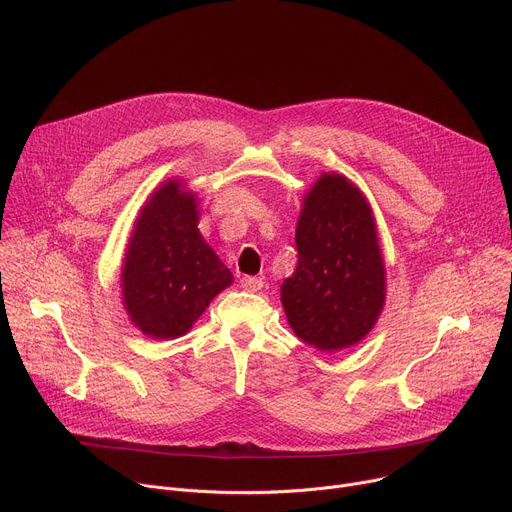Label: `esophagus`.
Instances as JSON below:
<instances>
[{"mask_svg": "<svg viewBox=\"0 0 512 512\" xmlns=\"http://www.w3.org/2000/svg\"><path fill=\"white\" fill-rule=\"evenodd\" d=\"M241 287L243 289H247V291H259L261 287H263V279L261 277H251V275H245V277H241Z\"/></svg>", "mask_w": 512, "mask_h": 512, "instance_id": "1", "label": "esophagus"}]
</instances>
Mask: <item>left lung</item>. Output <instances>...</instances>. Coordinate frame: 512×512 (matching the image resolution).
I'll return each instance as SVG.
<instances>
[{
	"instance_id": "8db88e82",
	"label": "left lung",
	"mask_w": 512,
	"mask_h": 512,
	"mask_svg": "<svg viewBox=\"0 0 512 512\" xmlns=\"http://www.w3.org/2000/svg\"><path fill=\"white\" fill-rule=\"evenodd\" d=\"M298 265L281 304L298 338L324 352L371 332L385 304V265L371 206L340 174H324L304 200Z\"/></svg>"
}]
</instances>
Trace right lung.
I'll return each mask as SVG.
<instances>
[{"mask_svg":"<svg viewBox=\"0 0 512 512\" xmlns=\"http://www.w3.org/2000/svg\"><path fill=\"white\" fill-rule=\"evenodd\" d=\"M123 304L131 322L152 338H178L233 283L229 267L198 231L192 194L166 182L135 221L123 271Z\"/></svg>","mask_w":512,"mask_h":512,"instance_id":"right-lung-1","label":"right lung"}]
</instances>
